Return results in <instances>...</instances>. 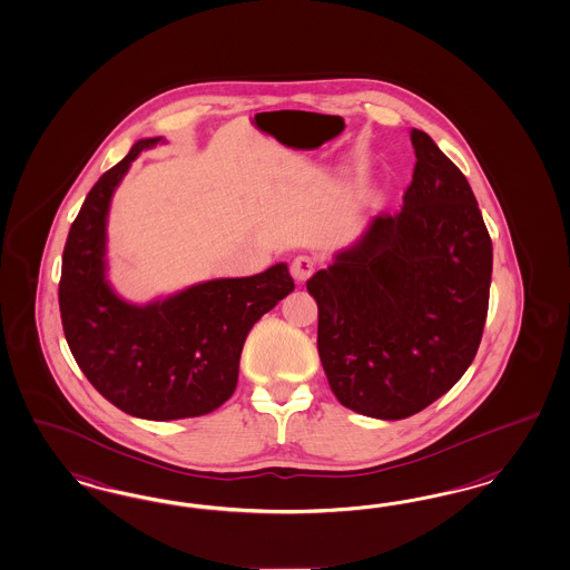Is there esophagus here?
<instances>
[{"label": "esophagus", "instance_id": "1", "mask_svg": "<svg viewBox=\"0 0 570 570\" xmlns=\"http://www.w3.org/2000/svg\"><path fill=\"white\" fill-rule=\"evenodd\" d=\"M315 272V263L307 255H301V257H296V259L291 263V276L296 279V282H305V279H309L311 274Z\"/></svg>", "mask_w": 570, "mask_h": 570}]
</instances>
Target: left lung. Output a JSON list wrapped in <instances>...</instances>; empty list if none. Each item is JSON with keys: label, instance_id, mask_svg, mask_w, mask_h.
<instances>
[{"label": "left lung", "instance_id": "8db88e82", "mask_svg": "<svg viewBox=\"0 0 570 570\" xmlns=\"http://www.w3.org/2000/svg\"><path fill=\"white\" fill-rule=\"evenodd\" d=\"M412 184L397 213L307 279L317 351L336 399L401 420L464 376L483 336L493 246L464 173L420 129Z\"/></svg>", "mask_w": 570, "mask_h": 570}]
</instances>
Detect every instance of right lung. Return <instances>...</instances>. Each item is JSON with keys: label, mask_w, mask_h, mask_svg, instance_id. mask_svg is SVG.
Segmentation results:
<instances>
[{"label": "right lung", "mask_w": 570, "mask_h": 570, "mask_svg": "<svg viewBox=\"0 0 570 570\" xmlns=\"http://www.w3.org/2000/svg\"><path fill=\"white\" fill-rule=\"evenodd\" d=\"M138 139L104 173L70 225L62 255L60 315L75 362L94 389L125 414L181 420L224 405L238 384L242 346L267 311L294 291L286 263L257 276L217 277L131 303L108 279V213L141 150Z\"/></svg>", "instance_id": "1"}]
</instances>
